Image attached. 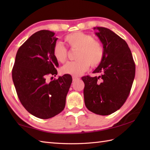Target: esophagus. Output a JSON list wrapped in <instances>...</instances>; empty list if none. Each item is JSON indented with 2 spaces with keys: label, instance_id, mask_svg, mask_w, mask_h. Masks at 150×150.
I'll return each mask as SVG.
<instances>
[{
  "label": "esophagus",
  "instance_id": "34e87169",
  "mask_svg": "<svg viewBox=\"0 0 150 150\" xmlns=\"http://www.w3.org/2000/svg\"><path fill=\"white\" fill-rule=\"evenodd\" d=\"M77 80H79V78L77 77H74V76H73V81L75 82V81H77Z\"/></svg>",
  "mask_w": 150,
  "mask_h": 150
}]
</instances>
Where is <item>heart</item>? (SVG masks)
<instances>
[{"label":"heart","mask_w":150,"mask_h":150,"mask_svg":"<svg viewBox=\"0 0 150 150\" xmlns=\"http://www.w3.org/2000/svg\"><path fill=\"white\" fill-rule=\"evenodd\" d=\"M65 41L71 48L78 49L76 56L77 60L68 62L61 68L63 74L79 76L91 66L95 67L102 62L104 49L102 44L95 40L94 37L81 31L70 33L65 37ZM53 55L57 62L63 63L67 58V50L62 43L57 42L53 48Z\"/></svg>","instance_id":"obj_1"}]
</instances>
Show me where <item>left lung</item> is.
I'll return each mask as SVG.
<instances>
[{
  "mask_svg": "<svg viewBox=\"0 0 150 150\" xmlns=\"http://www.w3.org/2000/svg\"><path fill=\"white\" fill-rule=\"evenodd\" d=\"M103 44L104 55L93 71L98 77H82L84 82L86 106L91 112L108 115L119 110L129 94L135 74V64L128 44L113 31L94 28Z\"/></svg>",
  "mask_w": 150,
  "mask_h": 150,
  "instance_id": "left-lung-1",
  "label": "left lung"
}]
</instances>
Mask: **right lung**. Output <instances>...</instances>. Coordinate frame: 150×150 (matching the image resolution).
Returning <instances> with one entry per match:
<instances>
[{"label": "right lung", "instance_id": "1", "mask_svg": "<svg viewBox=\"0 0 150 150\" xmlns=\"http://www.w3.org/2000/svg\"><path fill=\"white\" fill-rule=\"evenodd\" d=\"M57 39L55 33L48 30L33 34L19 47L12 69L13 81L22 106L42 119L64 110L72 82L71 76L68 74L47 81L49 75H57L59 63L53 55Z\"/></svg>", "mask_w": 150, "mask_h": 150}]
</instances>
